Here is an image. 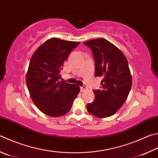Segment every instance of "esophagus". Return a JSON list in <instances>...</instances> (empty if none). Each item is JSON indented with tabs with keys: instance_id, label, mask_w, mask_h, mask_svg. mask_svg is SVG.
<instances>
[{
	"instance_id": "esophagus-1",
	"label": "esophagus",
	"mask_w": 158,
	"mask_h": 158,
	"mask_svg": "<svg viewBox=\"0 0 158 158\" xmlns=\"http://www.w3.org/2000/svg\"><path fill=\"white\" fill-rule=\"evenodd\" d=\"M87 90V88H86V87H81L80 88V90H81V93H83V92H85V90Z\"/></svg>"
}]
</instances>
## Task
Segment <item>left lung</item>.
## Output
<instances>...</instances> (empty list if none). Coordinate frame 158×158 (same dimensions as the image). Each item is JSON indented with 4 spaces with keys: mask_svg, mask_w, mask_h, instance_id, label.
<instances>
[{
    "mask_svg": "<svg viewBox=\"0 0 158 158\" xmlns=\"http://www.w3.org/2000/svg\"><path fill=\"white\" fill-rule=\"evenodd\" d=\"M84 44L93 54L95 77L102 78V86L93 90L95 98L86 105L87 110L99 118L113 115L124 104L131 88L132 76L127 57L106 39H93Z\"/></svg>",
    "mask_w": 158,
    "mask_h": 158,
    "instance_id": "8db88e82",
    "label": "left lung"
}]
</instances>
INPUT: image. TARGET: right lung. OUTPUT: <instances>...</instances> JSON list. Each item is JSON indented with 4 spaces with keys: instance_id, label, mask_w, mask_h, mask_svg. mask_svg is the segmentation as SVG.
<instances>
[{
    "instance_id": "obj_1",
    "label": "right lung",
    "mask_w": 158,
    "mask_h": 158,
    "mask_svg": "<svg viewBox=\"0 0 158 158\" xmlns=\"http://www.w3.org/2000/svg\"><path fill=\"white\" fill-rule=\"evenodd\" d=\"M79 44L52 38L40 45L31 57L25 77L27 87L34 104L48 116L66 114L79 93L77 85L59 80L64 61Z\"/></svg>"
}]
</instances>
